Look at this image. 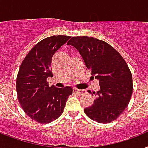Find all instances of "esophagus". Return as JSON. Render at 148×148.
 <instances>
[{
    "instance_id": "obj_1",
    "label": "esophagus",
    "mask_w": 148,
    "mask_h": 148,
    "mask_svg": "<svg viewBox=\"0 0 148 148\" xmlns=\"http://www.w3.org/2000/svg\"><path fill=\"white\" fill-rule=\"evenodd\" d=\"M73 91L75 92H78L79 94H82V93L84 92V90H79V89H76V88H74V89H73Z\"/></svg>"
}]
</instances>
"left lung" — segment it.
<instances>
[{"label": "left lung", "mask_w": 148, "mask_h": 148, "mask_svg": "<svg viewBox=\"0 0 148 148\" xmlns=\"http://www.w3.org/2000/svg\"><path fill=\"white\" fill-rule=\"evenodd\" d=\"M67 45L77 49L92 77L99 80L97 98L84 109L85 113L98 123H110L123 113L132 96V74L127 64L110 45L95 38L73 37Z\"/></svg>", "instance_id": "8db88e82"}]
</instances>
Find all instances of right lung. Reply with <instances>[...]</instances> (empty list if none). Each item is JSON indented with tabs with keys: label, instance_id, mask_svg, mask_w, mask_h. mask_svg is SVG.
Listing matches in <instances>:
<instances>
[{
	"label": "right lung",
	"instance_id": "right-lung-1",
	"mask_svg": "<svg viewBox=\"0 0 148 148\" xmlns=\"http://www.w3.org/2000/svg\"><path fill=\"white\" fill-rule=\"evenodd\" d=\"M70 36L53 35L40 41L23 60L16 80L18 101L29 117L40 123H49L63 112L73 88L49 86L47 78L53 76L50 70L51 58Z\"/></svg>",
	"mask_w": 148,
	"mask_h": 148
}]
</instances>
